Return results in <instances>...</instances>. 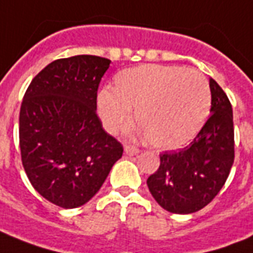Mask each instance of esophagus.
<instances>
[{
  "mask_svg": "<svg viewBox=\"0 0 253 253\" xmlns=\"http://www.w3.org/2000/svg\"><path fill=\"white\" fill-rule=\"evenodd\" d=\"M125 153L127 155H136L139 153V149L135 147V146H131V145H126L125 146Z\"/></svg>",
  "mask_w": 253,
  "mask_h": 253,
  "instance_id": "1",
  "label": "esophagus"
}]
</instances>
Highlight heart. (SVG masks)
<instances>
[{
  "label": "heart",
  "instance_id": "heart-1",
  "mask_svg": "<svg viewBox=\"0 0 253 253\" xmlns=\"http://www.w3.org/2000/svg\"><path fill=\"white\" fill-rule=\"evenodd\" d=\"M96 108L103 126L117 132L136 110L143 135L161 150H177L193 141L211 110L207 79L178 65L143 64L122 71L117 89L99 91Z\"/></svg>",
  "mask_w": 253,
  "mask_h": 253
}]
</instances>
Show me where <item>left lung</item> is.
Wrapping results in <instances>:
<instances>
[{"label":"left lung","mask_w":253,"mask_h":253,"mask_svg":"<svg viewBox=\"0 0 253 253\" xmlns=\"http://www.w3.org/2000/svg\"><path fill=\"white\" fill-rule=\"evenodd\" d=\"M211 117L190 145L161 154L158 170L147 178L151 196L170 213L189 214L207 207L221 190L235 160L233 114L229 99L214 80Z\"/></svg>","instance_id":"8db88e82"}]
</instances>
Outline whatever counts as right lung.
Listing matches in <instances>:
<instances>
[{"label": "right lung", "instance_id": "obj_1", "mask_svg": "<svg viewBox=\"0 0 253 253\" xmlns=\"http://www.w3.org/2000/svg\"><path fill=\"white\" fill-rule=\"evenodd\" d=\"M111 60L52 61L35 76L20 110V149L33 188L57 207H82L123 154L96 115L98 87Z\"/></svg>", "mask_w": 253, "mask_h": 253}]
</instances>
